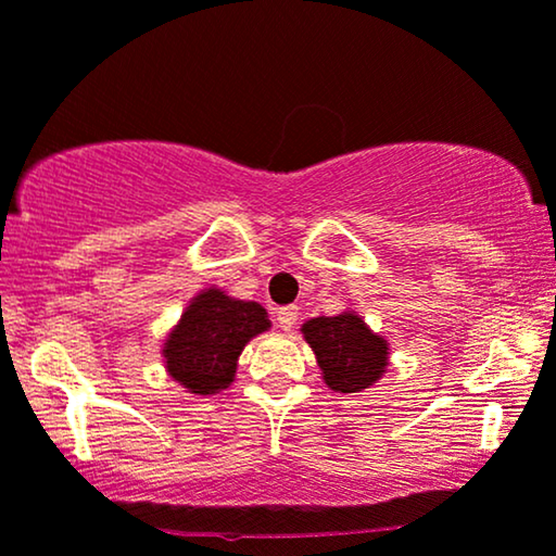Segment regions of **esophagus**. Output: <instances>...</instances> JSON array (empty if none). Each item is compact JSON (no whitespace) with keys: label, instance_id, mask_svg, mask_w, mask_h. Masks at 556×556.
<instances>
[{"label":"esophagus","instance_id":"esophagus-1","mask_svg":"<svg viewBox=\"0 0 556 556\" xmlns=\"http://www.w3.org/2000/svg\"><path fill=\"white\" fill-rule=\"evenodd\" d=\"M298 307L294 305H287V307H279L277 309V328L282 330H292L294 325H298Z\"/></svg>","mask_w":556,"mask_h":556}]
</instances>
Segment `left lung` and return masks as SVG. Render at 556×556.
Returning a JSON list of instances; mask_svg holds the SVG:
<instances>
[{"label": "left lung", "mask_w": 556, "mask_h": 556, "mask_svg": "<svg viewBox=\"0 0 556 556\" xmlns=\"http://www.w3.org/2000/svg\"><path fill=\"white\" fill-rule=\"evenodd\" d=\"M302 332L317 355L325 383L332 391L353 394L368 389L387 368V340L374 336L358 315L315 317L302 325Z\"/></svg>", "instance_id": "obj_1"}]
</instances>
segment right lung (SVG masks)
Segmentation results:
<instances>
[{
  "instance_id": "right-lung-1",
  "label": "right lung",
  "mask_w": 556,
  "mask_h": 556,
  "mask_svg": "<svg viewBox=\"0 0 556 556\" xmlns=\"http://www.w3.org/2000/svg\"><path fill=\"white\" fill-rule=\"evenodd\" d=\"M266 328V309L256 302L220 290L198 294L165 343L167 371L190 394H216L233 381L243 345Z\"/></svg>"
}]
</instances>
